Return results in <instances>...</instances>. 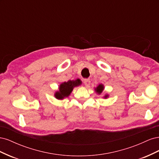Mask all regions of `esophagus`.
<instances>
[{"mask_svg":"<svg viewBox=\"0 0 159 159\" xmlns=\"http://www.w3.org/2000/svg\"><path fill=\"white\" fill-rule=\"evenodd\" d=\"M91 84V81L89 79H85L84 80V84L85 86H89Z\"/></svg>","mask_w":159,"mask_h":159,"instance_id":"34e87169","label":"esophagus"}]
</instances>
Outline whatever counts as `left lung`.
Segmentation results:
<instances>
[{"instance_id":"obj_1","label":"left lung","mask_w":159,"mask_h":159,"mask_svg":"<svg viewBox=\"0 0 159 159\" xmlns=\"http://www.w3.org/2000/svg\"><path fill=\"white\" fill-rule=\"evenodd\" d=\"M103 89H104L103 85L102 84H100V85H99L98 86V88L95 89V91H96V92H98L99 94H100V93H102V91H103ZM107 97H108V95H105L104 98H107Z\"/></svg>"}]
</instances>
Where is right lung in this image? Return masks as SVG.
I'll list each match as a JSON object with an SVG mask.
<instances>
[{
  "label": "right lung",
  "mask_w": 159,
  "mask_h": 159,
  "mask_svg": "<svg viewBox=\"0 0 159 159\" xmlns=\"http://www.w3.org/2000/svg\"><path fill=\"white\" fill-rule=\"evenodd\" d=\"M81 81L77 79L75 81H68L67 82L62 83L59 88V91L55 93V97L57 99H62L66 97H68L71 93L74 87L78 86L81 84Z\"/></svg>",
  "instance_id": "obj_1"
}]
</instances>
